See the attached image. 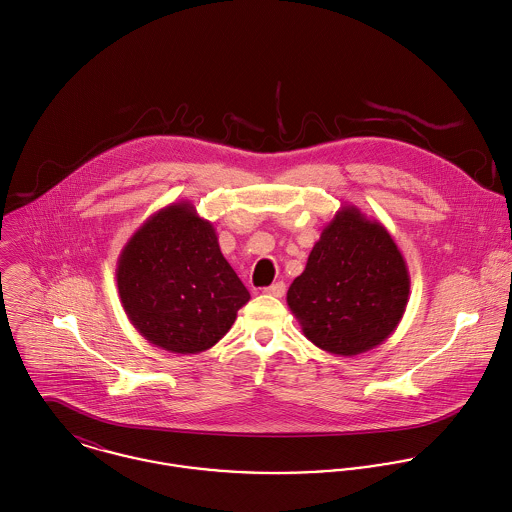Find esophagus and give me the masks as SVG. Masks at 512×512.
I'll use <instances>...</instances> for the list:
<instances>
[{
  "label": "esophagus",
  "mask_w": 512,
  "mask_h": 512,
  "mask_svg": "<svg viewBox=\"0 0 512 512\" xmlns=\"http://www.w3.org/2000/svg\"><path fill=\"white\" fill-rule=\"evenodd\" d=\"M264 292H266L268 296H274V298H282V296H284V292H286V284H284V282H276V284H272V286L264 288Z\"/></svg>",
  "instance_id": "1"
}]
</instances>
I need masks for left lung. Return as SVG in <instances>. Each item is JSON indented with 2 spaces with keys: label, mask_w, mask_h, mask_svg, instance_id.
Segmentation results:
<instances>
[{
  "label": "left lung",
  "mask_w": 512,
  "mask_h": 512,
  "mask_svg": "<svg viewBox=\"0 0 512 512\" xmlns=\"http://www.w3.org/2000/svg\"><path fill=\"white\" fill-rule=\"evenodd\" d=\"M409 288L405 258L387 228L347 204L324 226L286 302L308 340L351 357L395 332Z\"/></svg>",
  "instance_id": "8db88e82"
}]
</instances>
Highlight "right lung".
<instances>
[{
    "mask_svg": "<svg viewBox=\"0 0 512 512\" xmlns=\"http://www.w3.org/2000/svg\"><path fill=\"white\" fill-rule=\"evenodd\" d=\"M117 288L135 330L182 355L222 340L250 300L212 222L190 200L172 202L135 230L117 260Z\"/></svg>",
    "mask_w": 512,
    "mask_h": 512,
    "instance_id": "add662e5",
    "label": "right lung"
}]
</instances>
